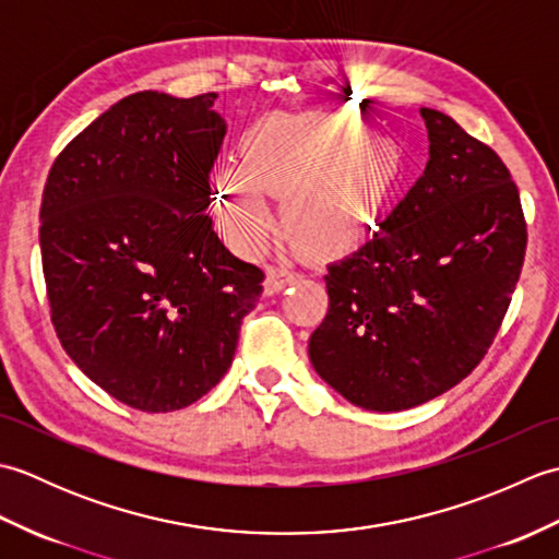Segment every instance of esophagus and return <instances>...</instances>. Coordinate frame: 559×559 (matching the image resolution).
Segmentation results:
<instances>
[{
    "label": "esophagus",
    "instance_id": "obj_1",
    "mask_svg": "<svg viewBox=\"0 0 559 559\" xmlns=\"http://www.w3.org/2000/svg\"><path fill=\"white\" fill-rule=\"evenodd\" d=\"M298 281V273L286 269V266H269L266 269V278H264V293L273 295V293H281L290 283Z\"/></svg>",
    "mask_w": 559,
    "mask_h": 559
}]
</instances>
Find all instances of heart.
Returning a JSON list of instances; mask_svg holds the SVG:
<instances>
[{
    "label": "heart",
    "mask_w": 559,
    "mask_h": 559,
    "mask_svg": "<svg viewBox=\"0 0 559 559\" xmlns=\"http://www.w3.org/2000/svg\"><path fill=\"white\" fill-rule=\"evenodd\" d=\"M401 151L348 112H273L247 129L242 160L213 173L228 240L254 252L276 228L269 197H286L290 233L319 252L367 240L401 180Z\"/></svg>",
    "instance_id": "obj_1"
}]
</instances>
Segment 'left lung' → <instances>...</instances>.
Returning <instances> with one entry per match:
<instances>
[{"instance_id": "1", "label": "left lung", "mask_w": 559, "mask_h": 559, "mask_svg": "<svg viewBox=\"0 0 559 559\" xmlns=\"http://www.w3.org/2000/svg\"><path fill=\"white\" fill-rule=\"evenodd\" d=\"M430 160L358 252L329 264L310 336L324 382L365 411H406L468 377L492 346L526 254L507 165L449 115L420 108Z\"/></svg>"}]
</instances>
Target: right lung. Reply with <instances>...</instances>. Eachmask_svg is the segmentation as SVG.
I'll list each match as a JSON object with an SVG mask.
<instances>
[{"label":"right lung","mask_w":559,"mask_h":559,"mask_svg":"<svg viewBox=\"0 0 559 559\" xmlns=\"http://www.w3.org/2000/svg\"><path fill=\"white\" fill-rule=\"evenodd\" d=\"M216 93L141 91L69 141L47 175L40 254L62 348L136 411L187 408L228 372L264 271L213 233Z\"/></svg>","instance_id":"right-lung-1"}]
</instances>
